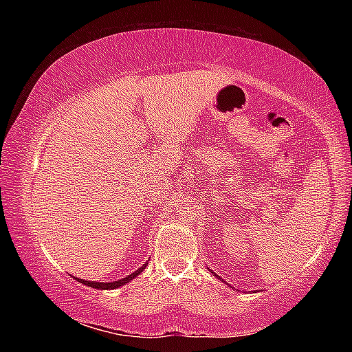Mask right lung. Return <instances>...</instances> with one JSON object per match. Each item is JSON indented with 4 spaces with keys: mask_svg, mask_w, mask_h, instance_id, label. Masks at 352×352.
Masks as SVG:
<instances>
[{
    "mask_svg": "<svg viewBox=\"0 0 352 352\" xmlns=\"http://www.w3.org/2000/svg\"><path fill=\"white\" fill-rule=\"evenodd\" d=\"M146 265L148 263H145L144 266L142 267H139L138 271H134L133 274H130L129 276H125V278H122V280H118V281H111V283H98V281H85V280H81V278H77L80 283H83L85 286H89V287H94V289H100V290H107V289H116V287H119V286H124V284H126V283H130L133 278H136V276L144 271V269L146 267Z\"/></svg>",
    "mask_w": 352,
    "mask_h": 352,
    "instance_id": "add662e5",
    "label": "right lung"
}]
</instances>
